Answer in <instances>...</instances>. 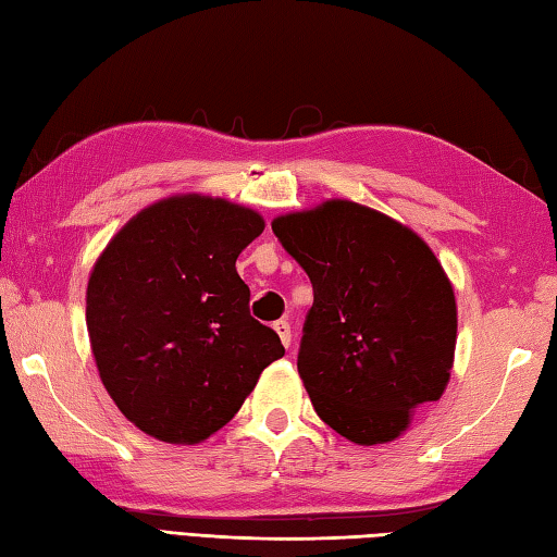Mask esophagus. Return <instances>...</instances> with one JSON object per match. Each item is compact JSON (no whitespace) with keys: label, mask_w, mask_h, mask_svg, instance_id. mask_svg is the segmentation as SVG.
Instances as JSON below:
<instances>
[{"label":"esophagus","mask_w":557,"mask_h":557,"mask_svg":"<svg viewBox=\"0 0 557 557\" xmlns=\"http://www.w3.org/2000/svg\"><path fill=\"white\" fill-rule=\"evenodd\" d=\"M272 329H275V333L280 336V341H282V346L285 348H289L292 346V329H289V321H285V319H280V321H275L272 323Z\"/></svg>","instance_id":"34e87169"}]
</instances>
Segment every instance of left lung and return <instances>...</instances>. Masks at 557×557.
Listing matches in <instances>:
<instances>
[{
    "instance_id": "left-lung-1",
    "label": "left lung",
    "mask_w": 557,
    "mask_h": 557,
    "mask_svg": "<svg viewBox=\"0 0 557 557\" xmlns=\"http://www.w3.org/2000/svg\"><path fill=\"white\" fill-rule=\"evenodd\" d=\"M311 280L297 370L313 409L358 446L399 438L446 392L458 307L417 231L350 199L272 221Z\"/></svg>"
}]
</instances>
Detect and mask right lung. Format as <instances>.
<instances>
[{"instance_id": "1", "label": "right lung", "mask_w": 557, "mask_h": 557, "mask_svg": "<svg viewBox=\"0 0 557 557\" xmlns=\"http://www.w3.org/2000/svg\"><path fill=\"white\" fill-rule=\"evenodd\" d=\"M265 228L256 209L175 195L140 209L99 252L87 333L119 411L148 436L195 446L224 429L285 356L250 317L236 258Z\"/></svg>"}]
</instances>
